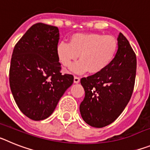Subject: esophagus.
I'll return each instance as SVG.
<instances>
[{
    "label": "esophagus",
    "mask_w": 150,
    "mask_h": 150,
    "mask_svg": "<svg viewBox=\"0 0 150 150\" xmlns=\"http://www.w3.org/2000/svg\"><path fill=\"white\" fill-rule=\"evenodd\" d=\"M79 81H80V79L77 76H74V83H79Z\"/></svg>",
    "instance_id": "obj_1"
}]
</instances>
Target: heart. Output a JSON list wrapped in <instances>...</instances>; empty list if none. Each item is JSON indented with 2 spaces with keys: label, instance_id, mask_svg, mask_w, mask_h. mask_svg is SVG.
I'll return each instance as SVG.
<instances>
[{
  "label": "heart",
  "instance_id": "heart-1",
  "mask_svg": "<svg viewBox=\"0 0 150 150\" xmlns=\"http://www.w3.org/2000/svg\"><path fill=\"white\" fill-rule=\"evenodd\" d=\"M118 50L117 40L113 37L98 33H76L71 36L69 43L61 41L56 46V55L63 67H71L76 74L88 71L91 74L103 72L110 65Z\"/></svg>",
  "mask_w": 150,
  "mask_h": 150
}]
</instances>
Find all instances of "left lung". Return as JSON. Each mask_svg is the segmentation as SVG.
I'll use <instances>...</instances> for the list:
<instances>
[{
	"label": "left lung",
	"instance_id": "1",
	"mask_svg": "<svg viewBox=\"0 0 150 150\" xmlns=\"http://www.w3.org/2000/svg\"><path fill=\"white\" fill-rule=\"evenodd\" d=\"M118 50L110 65L103 72L80 80L85 90L79 106L83 120L95 128L111 124L129 102L134 90L137 69L134 52L126 38L120 33Z\"/></svg>",
	"mask_w": 150,
	"mask_h": 150
}]
</instances>
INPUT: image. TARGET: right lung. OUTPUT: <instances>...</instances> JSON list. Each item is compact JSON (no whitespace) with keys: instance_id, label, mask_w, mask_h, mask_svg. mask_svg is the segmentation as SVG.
I'll list each match as a JSON object with an SVG mask.
<instances>
[{"instance_id":"right-lung-1","label":"right lung","mask_w":150,"mask_h":150,"mask_svg":"<svg viewBox=\"0 0 150 150\" xmlns=\"http://www.w3.org/2000/svg\"><path fill=\"white\" fill-rule=\"evenodd\" d=\"M59 30L43 23L32 25L16 44L10 67V86L17 106L30 120L48 118L74 83L62 75L56 55Z\"/></svg>"}]
</instances>
